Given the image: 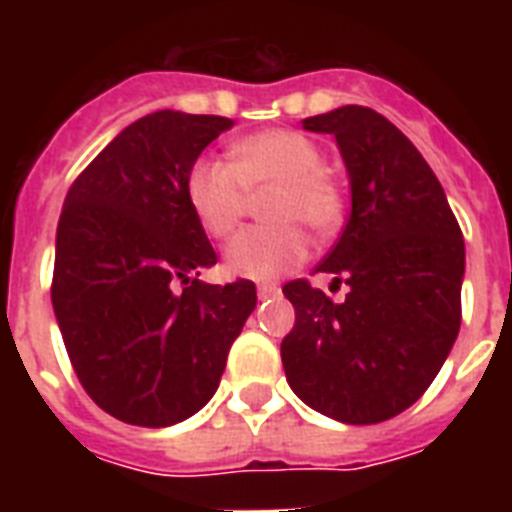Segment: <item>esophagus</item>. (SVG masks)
<instances>
[{"label":"esophagus","instance_id":"1","mask_svg":"<svg viewBox=\"0 0 512 512\" xmlns=\"http://www.w3.org/2000/svg\"><path fill=\"white\" fill-rule=\"evenodd\" d=\"M279 292L281 289L276 287V284H257V295H260V300H265V297H276Z\"/></svg>","mask_w":512,"mask_h":512}]
</instances>
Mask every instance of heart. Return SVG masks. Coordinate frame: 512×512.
Masks as SVG:
<instances>
[{
    "label": "heart",
    "mask_w": 512,
    "mask_h": 512,
    "mask_svg": "<svg viewBox=\"0 0 512 512\" xmlns=\"http://www.w3.org/2000/svg\"><path fill=\"white\" fill-rule=\"evenodd\" d=\"M231 162L201 156L185 177V196L209 239L223 241L239 228L249 196L265 191L255 225L228 244L225 271L268 281L292 271L308 255V236L332 233L342 220V193L327 175L324 154L311 138L292 130H263L233 140Z\"/></svg>",
    "instance_id": "1"
}]
</instances>
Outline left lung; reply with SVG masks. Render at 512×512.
Segmentation results:
<instances>
[{"label":"left lung","instance_id":"1","mask_svg":"<svg viewBox=\"0 0 512 512\" xmlns=\"http://www.w3.org/2000/svg\"><path fill=\"white\" fill-rule=\"evenodd\" d=\"M335 135L350 180V217L324 263L332 303L305 279L284 284L295 329L281 361L297 398L348 425L390 420L441 372L462 321L465 241L438 177L396 124L342 106L303 119Z\"/></svg>","mask_w":512,"mask_h":512}]
</instances>
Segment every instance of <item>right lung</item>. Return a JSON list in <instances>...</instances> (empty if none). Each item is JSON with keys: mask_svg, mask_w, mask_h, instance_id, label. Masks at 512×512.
<instances>
[{"mask_svg": "<svg viewBox=\"0 0 512 512\" xmlns=\"http://www.w3.org/2000/svg\"><path fill=\"white\" fill-rule=\"evenodd\" d=\"M231 127L225 116L156 111L68 188L52 308L82 388L116 420L167 428L199 412L255 311L252 281H199L217 255L185 196L191 164Z\"/></svg>", "mask_w": 512, "mask_h": 512, "instance_id": "add662e5", "label": "right lung"}]
</instances>
